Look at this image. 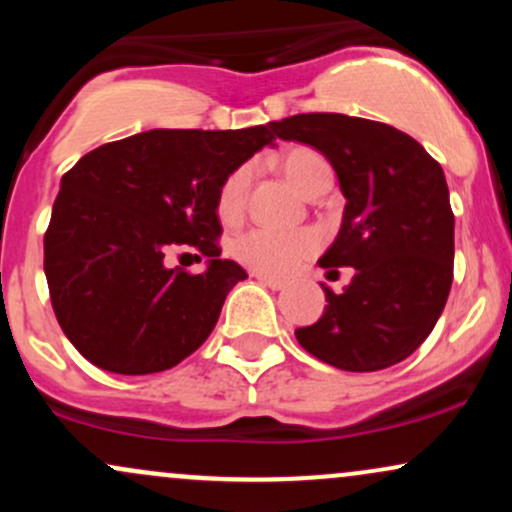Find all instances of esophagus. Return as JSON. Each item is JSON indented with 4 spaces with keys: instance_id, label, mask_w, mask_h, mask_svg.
Instances as JSON below:
<instances>
[{
    "instance_id": "34e87169",
    "label": "esophagus",
    "mask_w": 512,
    "mask_h": 512,
    "mask_svg": "<svg viewBox=\"0 0 512 512\" xmlns=\"http://www.w3.org/2000/svg\"><path fill=\"white\" fill-rule=\"evenodd\" d=\"M252 276H255V279L260 281L262 286H269V289H272V291H281V289H284V286H286L284 281L274 279V276H267V274H252Z\"/></svg>"
}]
</instances>
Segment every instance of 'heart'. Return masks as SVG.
<instances>
[{"label": "heart", "mask_w": 512, "mask_h": 512, "mask_svg": "<svg viewBox=\"0 0 512 512\" xmlns=\"http://www.w3.org/2000/svg\"><path fill=\"white\" fill-rule=\"evenodd\" d=\"M279 170L305 197L317 178L330 173V166L317 151L296 146L279 156ZM250 168L240 166L223 180L219 190V216L223 221L238 219L250 187ZM320 240L313 231H276V228H250L233 240V255L252 272L267 276H289L317 250Z\"/></svg>", "instance_id": "heart-1"}]
</instances>
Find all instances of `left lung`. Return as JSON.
<instances>
[{"label":"left lung","mask_w":512,"mask_h":512,"mask_svg":"<svg viewBox=\"0 0 512 512\" xmlns=\"http://www.w3.org/2000/svg\"><path fill=\"white\" fill-rule=\"evenodd\" d=\"M274 132L332 163L346 204L317 264L356 269L342 293L320 284L325 313L296 330L298 344L354 373L395 366L424 344L450 293L455 216L443 168L409 134L363 117L293 115Z\"/></svg>","instance_id":"left-lung-1"}]
</instances>
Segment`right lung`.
Wrapping results in <instances>:
<instances>
[{"label": "right lung", "mask_w": 512, "mask_h": 512, "mask_svg": "<svg viewBox=\"0 0 512 512\" xmlns=\"http://www.w3.org/2000/svg\"><path fill=\"white\" fill-rule=\"evenodd\" d=\"M274 146V122L248 129H149L79 158L45 233V276L62 332L93 366L161 373L207 342L223 301L248 279L221 260L219 190ZM175 249L208 257L202 275L165 264Z\"/></svg>", "instance_id": "right-lung-1"}]
</instances>
